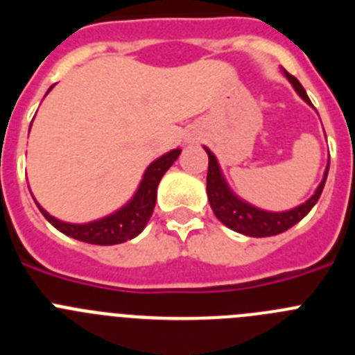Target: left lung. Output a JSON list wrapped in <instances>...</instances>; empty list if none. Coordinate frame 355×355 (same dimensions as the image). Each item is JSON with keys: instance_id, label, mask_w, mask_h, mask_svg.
<instances>
[{"instance_id": "left-lung-1", "label": "left lung", "mask_w": 355, "mask_h": 355, "mask_svg": "<svg viewBox=\"0 0 355 355\" xmlns=\"http://www.w3.org/2000/svg\"><path fill=\"white\" fill-rule=\"evenodd\" d=\"M283 74L288 78V81L293 85L295 92L299 94L307 105H311V101H309V97H307L302 85L299 83V80L295 76H291L290 72H286L284 69ZM205 150L208 153L209 158L208 178H206V192H208L209 206H211L216 218H218L225 227L233 229V231H236V233L240 234H245V236H274V234L284 233V231H288L290 227H293V225L297 224V222L302 220L304 216L311 211L313 206L318 202L329 174L327 163L324 178H322L320 184L316 187L315 193H313L306 202L295 206V208L291 209H286V211H266V209L252 206L250 202H247V200H243L241 197H238L236 193L229 188L227 181H225L224 174H222L220 171V165H218L216 156L213 155L208 147H205Z\"/></svg>"}]
</instances>
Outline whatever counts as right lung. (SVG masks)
<instances>
[{
    "mask_svg": "<svg viewBox=\"0 0 355 355\" xmlns=\"http://www.w3.org/2000/svg\"><path fill=\"white\" fill-rule=\"evenodd\" d=\"M51 89L53 87H49V90ZM180 155L181 149H172L163 156H159L158 159H155L146 168L137 192H135V196L128 200L126 205L119 208L117 211L110 213V215L103 216V218H97V220L87 222V224H71V222L58 220L53 215H49L35 199L33 200H35L40 213L46 216V220L53 227H56L60 233L67 234V236L74 238V240L85 241V243H94V245H117V243H124V241L131 240V238L139 236L144 231L150 215H153V209H155L156 190H158L159 181H162L163 174L172 167V163L178 159Z\"/></svg>",
    "mask_w": 355,
    "mask_h": 355,
    "instance_id": "add662e5",
    "label": "right lung"
}]
</instances>
